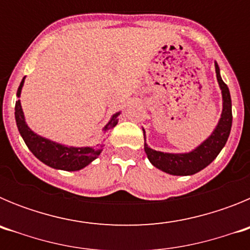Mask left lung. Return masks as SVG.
<instances>
[{
	"mask_svg": "<svg viewBox=\"0 0 250 250\" xmlns=\"http://www.w3.org/2000/svg\"><path fill=\"white\" fill-rule=\"evenodd\" d=\"M215 72L223 94V112L218 126L214 130L210 138L207 139L200 146L188 154H167V152L156 151V150L150 149L145 143L144 149L147 159L158 169L163 170L167 174H171V175H193L210 164L211 161L218 156L220 150L224 147L225 143L229 138V134H230L231 120H233L231 99L228 86L220 77L219 66L216 62Z\"/></svg>",
	"mask_w": 250,
	"mask_h": 250,
	"instance_id": "obj_1",
	"label": "left lung"
}]
</instances>
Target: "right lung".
<instances>
[{
	"mask_svg": "<svg viewBox=\"0 0 250 250\" xmlns=\"http://www.w3.org/2000/svg\"><path fill=\"white\" fill-rule=\"evenodd\" d=\"M23 81L25 79H22L21 83H20L17 96H20L21 94ZM118 116L119 114H115L112 116L110 123L105 126V130L112 129L118 124ZM15 118H16L20 134H21L22 139L25 140L28 149L39 160H41L43 164L48 165V167L66 170V171H75V170H80L86 165H89L92 160H95L100 155L103 145H96L94 147H67L35 134L26 125L20 100L16 101V106H15Z\"/></svg>",
	"mask_w": 250,
	"mask_h": 250,
	"instance_id": "1",
	"label": "right lung"
}]
</instances>
